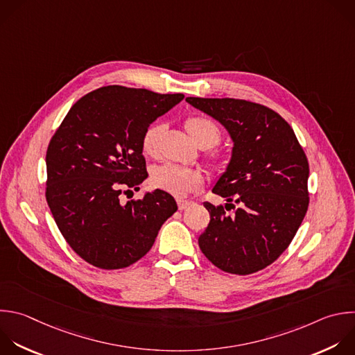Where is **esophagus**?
Returning <instances> with one entry per match:
<instances>
[{
    "label": "esophagus",
    "instance_id": "34e87169",
    "mask_svg": "<svg viewBox=\"0 0 355 355\" xmlns=\"http://www.w3.org/2000/svg\"><path fill=\"white\" fill-rule=\"evenodd\" d=\"M193 202H191V200H177V205H178V209L180 210H184V209H187V207H189L191 205H192Z\"/></svg>",
    "mask_w": 355,
    "mask_h": 355
}]
</instances>
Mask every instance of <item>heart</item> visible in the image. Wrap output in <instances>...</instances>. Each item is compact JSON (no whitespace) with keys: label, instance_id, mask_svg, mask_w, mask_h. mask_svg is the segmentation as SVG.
I'll use <instances>...</instances> for the list:
<instances>
[{"label":"heart","instance_id":"obj_1","mask_svg":"<svg viewBox=\"0 0 355 355\" xmlns=\"http://www.w3.org/2000/svg\"><path fill=\"white\" fill-rule=\"evenodd\" d=\"M185 127L193 142L203 149L213 148L220 142V128L207 116H189L185 123ZM164 132L166 125L160 123L152 124L146 128L142 137V150L146 156L156 157L159 155L160 142ZM152 182L156 188L173 196L184 198L202 188L203 174L195 168H185L175 164H164L153 170Z\"/></svg>","mask_w":355,"mask_h":355}]
</instances>
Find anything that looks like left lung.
<instances>
[{
	"label": "left lung",
	"mask_w": 355,
	"mask_h": 355,
	"mask_svg": "<svg viewBox=\"0 0 355 355\" xmlns=\"http://www.w3.org/2000/svg\"><path fill=\"white\" fill-rule=\"evenodd\" d=\"M185 100L218 121L232 141L230 162L211 191L234 211L227 215L223 206L203 203L210 221L199 248L227 273L262 270L286 251L306 213V156L293 128L265 105L239 98Z\"/></svg>",
	"instance_id": "8db88e82"
}]
</instances>
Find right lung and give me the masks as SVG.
<instances>
[{
    "label": "right lung",
    "mask_w": 355,
    "mask_h": 355,
    "mask_svg": "<svg viewBox=\"0 0 355 355\" xmlns=\"http://www.w3.org/2000/svg\"><path fill=\"white\" fill-rule=\"evenodd\" d=\"M182 98L104 86L79 98L51 138L46 199L64 239L87 263L107 270L135 263L177 210L162 189L127 203L120 195L148 178L144 132Z\"/></svg>",
    "instance_id": "1"
}]
</instances>
